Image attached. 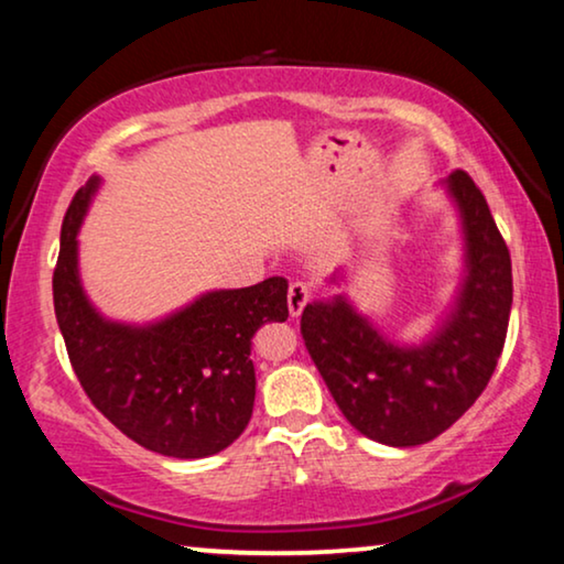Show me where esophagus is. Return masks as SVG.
Listing matches in <instances>:
<instances>
[{
  "label": "esophagus",
  "mask_w": 564,
  "mask_h": 564,
  "mask_svg": "<svg viewBox=\"0 0 564 564\" xmlns=\"http://www.w3.org/2000/svg\"><path fill=\"white\" fill-rule=\"evenodd\" d=\"M310 299H312V289L306 286V283H302V281L291 283L289 286V314L291 317H299V314L304 312V306L310 304Z\"/></svg>",
  "instance_id": "esophagus-1"
}]
</instances>
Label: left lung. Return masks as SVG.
I'll return each instance as SVG.
<instances>
[{"instance_id": "8db88e82", "label": "left lung", "mask_w": 564, "mask_h": 564, "mask_svg": "<svg viewBox=\"0 0 564 564\" xmlns=\"http://www.w3.org/2000/svg\"><path fill=\"white\" fill-rule=\"evenodd\" d=\"M462 237V275L420 340L384 333L345 289L350 268L329 278L333 294L306 304L302 335L345 420L377 444L433 441L467 412L498 366L513 304L510 254L485 195L456 170L441 180Z\"/></svg>"}]
</instances>
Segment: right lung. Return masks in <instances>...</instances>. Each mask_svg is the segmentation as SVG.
Returning a JSON list of instances; mask_svg holds the SVG:
<instances>
[{
  "label": "right lung",
  "instance_id": "add662e5",
  "mask_svg": "<svg viewBox=\"0 0 564 564\" xmlns=\"http://www.w3.org/2000/svg\"><path fill=\"white\" fill-rule=\"evenodd\" d=\"M102 177L74 195L62 224L54 310L74 373L97 410L149 452L206 459L235 444L254 408L252 337L289 317L286 278L204 291L149 322L112 319L89 299L79 229Z\"/></svg>",
  "mask_w": 564,
  "mask_h": 564
}]
</instances>
